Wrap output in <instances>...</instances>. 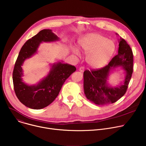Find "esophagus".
I'll return each mask as SVG.
<instances>
[{
    "instance_id": "1",
    "label": "esophagus",
    "mask_w": 146,
    "mask_h": 146,
    "mask_svg": "<svg viewBox=\"0 0 146 146\" xmlns=\"http://www.w3.org/2000/svg\"><path fill=\"white\" fill-rule=\"evenodd\" d=\"M79 71L81 72H84V67H83V66L80 67V68H79Z\"/></svg>"
}]
</instances>
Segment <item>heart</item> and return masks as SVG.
Returning a JSON list of instances; mask_svg holds the SVG:
<instances>
[{
    "mask_svg": "<svg viewBox=\"0 0 146 146\" xmlns=\"http://www.w3.org/2000/svg\"><path fill=\"white\" fill-rule=\"evenodd\" d=\"M80 49L87 54V62L93 68H101L105 66L111 58L115 45L112 41L99 34H88L79 41ZM75 55L80 56L77 48H73Z\"/></svg>",
    "mask_w": 146,
    "mask_h": 146,
    "instance_id": "obj_1",
    "label": "heart"
}]
</instances>
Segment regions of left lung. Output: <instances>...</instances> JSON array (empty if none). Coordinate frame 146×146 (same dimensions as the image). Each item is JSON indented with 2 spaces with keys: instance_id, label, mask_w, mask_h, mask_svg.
Wrapping results in <instances>:
<instances>
[{
  "instance_id": "obj_1",
  "label": "left lung",
  "mask_w": 146,
  "mask_h": 146,
  "mask_svg": "<svg viewBox=\"0 0 146 146\" xmlns=\"http://www.w3.org/2000/svg\"><path fill=\"white\" fill-rule=\"evenodd\" d=\"M116 35H118L116 33ZM119 47L116 55L106 66L84 72V91L87 98L98 105L113 103L125 94L133 73V52L123 38L118 40ZM121 66L126 76L120 86L113 87L108 83L109 74L114 68Z\"/></svg>"
}]
</instances>
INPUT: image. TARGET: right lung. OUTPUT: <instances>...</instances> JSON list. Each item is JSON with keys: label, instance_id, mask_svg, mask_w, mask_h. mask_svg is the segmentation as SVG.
Returning <instances> with one entry per match:
<instances>
[{"label": "right lung", "instance_id": "right-lung-1", "mask_svg": "<svg viewBox=\"0 0 146 146\" xmlns=\"http://www.w3.org/2000/svg\"><path fill=\"white\" fill-rule=\"evenodd\" d=\"M59 40L51 29H43L27 40L21 49L13 73L14 89L19 100L32 109H43L55 99L65 80L76 70L75 66L60 61L51 65L48 74L37 84L28 85L23 81L22 66L24 61L37 53L42 42Z\"/></svg>", "mask_w": 146, "mask_h": 146}]
</instances>
